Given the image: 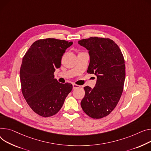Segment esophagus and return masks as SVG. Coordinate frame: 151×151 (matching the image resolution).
I'll return each instance as SVG.
<instances>
[{
  "label": "esophagus",
  "mask_w": 151,
  "mask_h": 151,
  "mask_svg": "<svg viewBox=\"0 0 151 151\" xmlns=\"http://www.w3.org/2000/svg\"><path fill=\"white\" fill-rule=\"evenodd\" d=\"M79 87H80V86L77 85V84H73V89H76V88H79Z\"/></svg>",
  "instance_id": "esophagus-1"
}]
</instances>
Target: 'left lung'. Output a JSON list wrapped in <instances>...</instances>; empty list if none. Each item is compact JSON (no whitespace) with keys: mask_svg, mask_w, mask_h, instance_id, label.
<instances>
[{"mask_svg":"<svg viewBox=\"0 0 151 151\" xmlns=\"http://www.w3.org/2000/svg\"><path fill=\"white\" fill-rule=\"evenodd\" d=\"M78 44L88 51L87 73L97 77L93 88L84 87L85 96L81 106L90 117L102 118L115 109L122 95L126 76L124 59L118 45L109 38L90 37L80 40Z\"/></svg>","mask_w":151,"mask_h":151,"instance_id":"obj_1","label":"left lung"}]
</instances>
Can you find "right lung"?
Masks as SVG:
<instances>
[{"label":"right lung","mask_w":151,"mask_h":151,"mask_svg":"<svg viewBox=\"0 0 151 151\" xmlns=\"http://www.w3.org/2000/svg\"><path fill=\"white\" fill-rule=\"evenodd\" d=\"M72 44L54 38L39 39L23 57L20 69L22 92L28 106L40 116L57 114L72 91V84L59 83L53 74L55 68L61 67L66 49Z\"/></svg>","instance_id":"add662e5"}]
</instances>
